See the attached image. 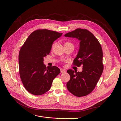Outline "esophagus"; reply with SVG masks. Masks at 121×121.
I'll return each mask as SVG.
<instances>
[{
    "label": "esophagus",
    "instance_id": "obj_1",
    "mask_svg": "<svg viewBox=\"0 0 121 121\" xmlns=\"http://www.w3.org/2000/svg\"><path fill=\"white\" fill-rule=\"evenodd\" d=\"M60 71H61V73H64L65 71L64 70H63V69H60Z\"/></svg>",
    "mask_w": 121,
    "mask_h": 121
}]
</instances>
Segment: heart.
Segmentation results:
<instances>
[{
  "label": "heart",
  "instance_id": "heart-1",
  "mask_svg": "<svg viewBox=\"0 0 121 121\" xmlns=\"http://www.w3.org/2000/svg\"><path fill=\"white\" fill-rule=\"evenodd\" d=\"M65 45H68V46H71L72 47H73L74 48V46H73V44L71 43V42H65Z\"/></svg>",
  "mask_w": 121,
  "mask_h": 121
}]
</instances>
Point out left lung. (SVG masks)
I'll return each mask as SVG.
<instances>
[{"label":"left lung","mask_w":121,"mask_h":121,"mask_svg":"<svg viewBox=\"0 0 121 121\" xmlns=\"http://www.w3.org/2000/svg\"><path fill=\"white\" fill-rule=\"evenodd\" d=\"M64 36L76 38L80 41L73 64L78 67L82 65V72H75L72 69L67 70L70 77L67 83V88L76 96H85L94 89L103 72L101 46L95 36L85 29L78 28Z\"/></svg>","instance_id":"8db88e82"}]
</instances>
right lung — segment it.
<instances>
[{
    "instance_id": "obj_1",
    "label": "right lung",
    "mask_w": 121,
    "mask_h": 121,
    "mask_svg": "<svg viewBox=\"0 0 121 121\" xmlns=\"http://www.w3.org/2000/svg\"><path fill=\"white\" fill-rule=\"evenodd\" d=\"M63 33L47 29H38L28 36L19 55V73L26 89L36 95L48 91L53 79L60 73L56 66L47 68L44 57L51 51L54 41Z\"/></svg>"
}]
</instances>
